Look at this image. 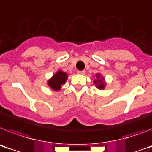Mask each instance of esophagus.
<instances>
[{
    "label": "esophagus",
    "instance_id": "esophagus-1",
    "mask_svg": "<svg viewBox=\"0 0 152 152\" xmlns=\"http://www.w3.org/2000/svg\"><path fill=\"white\" fill-rule=\"evenodd\" d=\"M77 73L78 74V75H84V74H85V72H84V71H77Z\"/></svg>",
    "mask_w": 152,
    "mask_h": 152
}]
</instances>
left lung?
I'll list each match as a JSON object with an SVG mask.
<instances>
[{
	"label": "left lung",
	"instance_id": "8db88e82",
	"mask_svg": "<svg viewBox=\"0 0 152 152\" xmlns=\"http://www.w3.org/2000/svg\"><path fill=\"white\" fill-rule=\"evenodd\" d=\"M94 84L99 90H103L106 88L107 83L105 81V78L102 76L101 74H96V79L94 80Z\"/></svg>",
	"mask_w": 152,
	"mask_h": 152
}]
</instances>
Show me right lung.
Returning a JSON list of instances; mask_svg holds the SVG:
<instances>
[{
    "label": "right lung",
    "instance_id": "1",
    "mask_svg": "<svg viewBox=\"0 0 152 152\" xmlns=\"http://www.w3.org/2000/svg\"><path fill=\"white\" fill-rule=\"evenodd\" d=\"M68 77V74L66 72L58 70L56 73L52 75L51 78L47 80V84L54 91H58L61 89L63 84H65Z\"/></svg>",
    "mask_w": 152,
    "mask_h": 152
}]
</instances>
